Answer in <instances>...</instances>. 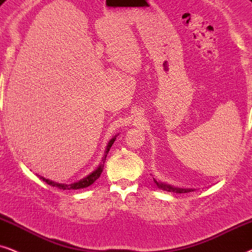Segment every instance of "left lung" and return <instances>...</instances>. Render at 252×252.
<instances>
[{
  "mask_svg": "<svg viewBox=\"0 0 252 252\" xmlns=\"http://www.w3.org/2000/svg\"><path fill=\"white\" fill-rule=\"evenodd\" d=\"M153 181H154V183L157 184L158 188H160V189H162V190H165V191H168V192L187 193V192H190V191H194L193 189H186V188H177V187L170 186V184L162 183V182H160V181H157L156 179H154V177H153Z\"/></svg>",
  "mask_w": 252,
  "mask_h": 252,
  "instance_id": "8db88e82",
  "label": "left lung"
}]
</instances>
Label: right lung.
<instances>
[{
    "instance_id": "1",
    "label": "right lung",
    "mask_w": 252,
    "mask_h": 252,
    "mask_svg": "<svg viewBox=\"0 0 252 252\" xmlns=\"http://www.w3.org/2000/svg\"><path fill=\"white\" fill-rule=\"evenodd\" d=\"M115 139H116V136L113 137V138L108 142V144H107V147H106V150H105V154H103L101 162H100V165L98 167H96V169L93 170L91 174H89V175H87L86 177H84V179L77 181V182H73L71 184L58 183V182H54V181H50L48 179H45V177H43V176H40V175H38V176H40V179H41L42 181H45V182L47 184H49V186L56 187V188H59V189H62V190H77V189H84V188L90 187V186H91V184L94 183L95 181L99 179L100 175H101V173H102V170H103V163H105L106 157H107V154H108V152H109L110 147H112L114 142H115Z\"/></svg>"
}]
</instances>
